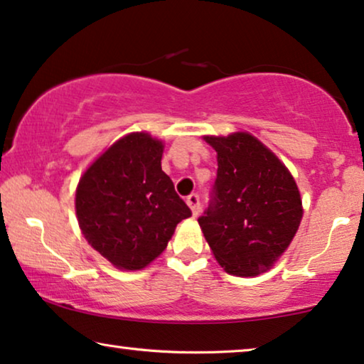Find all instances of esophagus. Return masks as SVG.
I'll return each mask as SVG.
<instances>
[{
	"instance_id": "34e87169",
	"label": "esophagus",
	"mask_w": 364,
	"mask_h": 364,
	"mask_svg": "<svg viewBox=\"0 0 364 364\" xmlns=\"http://www.w3.org/2000/svg\"><path fill=\"white\" fill-rule=\"evenodd\" d=\"M186 205L190 206L193 216H196L198 213H200V196L193 193V195H190V196L186 198Z\"/></svg>"
}]
</instances>
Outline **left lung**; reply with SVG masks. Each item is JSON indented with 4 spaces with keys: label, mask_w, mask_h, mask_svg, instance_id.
Wrapping results in <instances>:
<instances>
[{
    "label": "left lung",
    "mask_w": 364,
    "mask_h": 364,
    "mask_svg": "<svg viewBox=\"0 0 364 364\" xmlns=\"http://www.w3.org/2000/svg\"><path fill=\"white\" fill-rule=\"evenodd\" d=\"M203 139L216 151L215 201L200 223L228 274L251 278L273 268L296 235L303 201L284 163L248 132Z\"/></svg>",
    "instance_id": "1"
}]
</instances>
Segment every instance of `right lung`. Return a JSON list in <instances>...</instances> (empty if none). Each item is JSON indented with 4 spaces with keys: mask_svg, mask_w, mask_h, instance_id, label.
Masks as SVG:
<instances>
[{
    "mask_svg": "<svg viewBox=\"0 0 364 364\" xmlns=\"http://www.w3.org/2000/svg\"><path fill=\"white\" fill-rule=\"evenodd\" d=\"M163 139L128 133L81 174L75 210L80 230L114 268H146L166 246L190 208L161 169Z\"/></svg>",
    "mask_w": 364,
    "mask_h": 364,
    "instance_id": "1",
    "label": "right lung"
}]
</instances>
